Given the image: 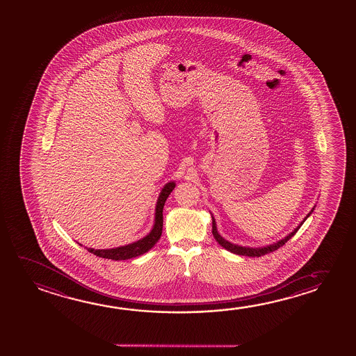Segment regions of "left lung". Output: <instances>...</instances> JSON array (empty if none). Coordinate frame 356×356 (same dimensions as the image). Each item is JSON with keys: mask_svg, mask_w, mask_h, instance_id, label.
Instances as JSON below:
<instances>
[{"mask_svg": "<svg viewBox=\"0 0 356 356\" xmlns=\"http://www.w3.org/2000/svg\"><path fill=\"white\" fill-rule=\"evenodd\" d=\"M315 206L310 210L308 215L304 217L303 221L300 222L299 225H298L297 227L294 228V231H291V234L286 236L284 238L280 239V241H277V242H274L272 245H263V247H245V245H234L232 242H229L227 239L223 238L221 234H218V231H217V225H216V220L213 215L212 216V234H213V237H215L216 241L218 242V245L223 247L225 250H227V251L232 252L234 254H239V256H248V257H261L264 256V254H267V253H270V252L277 251L280 247H282L283 245H286V241H289V239L294 236V234H297L298 229L300 228V226L303 225L305 220L308 218L309 216L313 213V211H314Z\"/></svg>", "mask_w": 356, "mask_h": 356, "instance_id": "obj_1", "label": "left lung"}]
</instances>
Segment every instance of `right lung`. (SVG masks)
Masks as SVG:
<instances>
[{
  "instance_id": "right-lung-1",
  "label": "right lung",
  "mask_w": 356,
  "mask_h": 356,
  "mask_svg": "<svg viewBox=\"0 0 356 356\" xmlns=\"http://www.w3.org/2000/svg\"><path fill=\"white\" fill-rule=\"evenodd\" d=\"M175 181H170L163 187L161 193L159 195L158 201H156L154 226H152V231L146 234L145 237H143L139 241H135L133 243L120 245V247H115V248H109V250H94V248H87V247L86 248L90 253L95 254V256L108 258V259H113V261L130 259V258L141 256V254H144L146 252L150 251L152 247L155 245V243L160 239V237H161V234H163V204L166 202L170 193H172V190L175 188Z\"/></svg>"
}]
</instances>
